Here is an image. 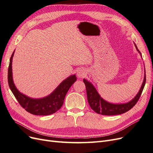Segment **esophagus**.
<instances>
[{
    "label": "esophagus",
    "mask_w": 153,
    "mask_h": 153,
    "mask_svg": "<svg viewBox=\"0 0 153 153\" xmlns=\"http://www.w3.org/2000/svg\"><path fill=\"white\" fill-rule=\"evenodd\" d=\"M77 76L79 78L84 77L86 75V71L84 68H80L78 69L77 71Z\"/></svg>",
    "instance_id": "esophagus-1"
}]
</instances>
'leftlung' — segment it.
I'll list each match as a JSON object with an SVG mask.
<instances>
[{
  "label": "left lung",
  "instance_id": "1",
  "mask_svg": "<svg viewBox=\"0 0 153 153\" xmlns=\"http://www.w3.org/2000/svg\"><path fill=\"white\" fill-rule=\"evenodd\" d=\"M135 45L137 51L141 55L140 52L137 48V47L135 44ZM146 76L145 71V75L144 78H143L142 85L140 87L139 92H138V94L136 95L135 98L131 100L130 101H129V102L126 103L114 104L107 102V101L104 100L101 98L100 95L98 94V91H96L95 87L91 82L87 81L85 79L83 80L84 83L85 85L87 100L91 108L95 112L104 115H114L122 114L131 109L137 103L138 99L140 98L143 89V87H144L146 84Z\"/></svg>",
  "mask_w": 153,
  "mask_h": 153
}]
</instances>
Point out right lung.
<instances>
[{
  "label": "right lung",
  "mask_w": 153,
  "mask_h": 153,
  "mask_svg": "<svg viewBox=\"0 0 153 153\" xmlns=\"http://www.w3.org/2000/svg\"><path fill=\"white\" fill-rule=\"evenodd\" d=\"M13 52L8 68V84L13 94L19 104L27 112L36 115H48L56 112L61 108L69 88L76 80L75 75H71L62 81L50 95L43 98L34 99L18 91L14 84L12 74V59Z\"/></svg>",
  "instance_id": "obj_1"
}]
</instances>
